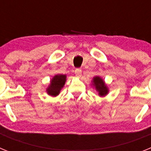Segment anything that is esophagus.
Here are the masks:
<instances>
[{
  "label": "esophagus",
  "instance_id": "34e87169",
  "mask_svg": "<svg viewBox=\"0 0 151 151\" xmlns=\"http://www.w3.org/2000/svg\"><path fill=\"white\" fill-rule=\"evenodd\" d=\"M75 75L77 78H80L81 76H82V70L80 69H76L75 70Z\"/></svg>",
  "mask_w": 151,
  "mask_h": 151
}]
</instances>
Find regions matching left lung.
Returning <instances> with one entry per match:
<instances>
[{"label": "left lung", "mask_w": 151, "mask_h": 151, "mask_svg": "<svg viewBox=\"0 0 151 151\" xmlns=\"http://www.w3.org/2000/svg\"><path fill=\"white\" fill-rule=\"evenodd\" d=\"M92 87H94L95 90L98 92L100 97H105L109 93V88L105 83L104 80L100 76H94L91 81Z\"/></svg>", "instance_id": "1"}]
</instances>
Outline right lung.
Here are the masks:
<instances>
[{
	"label": "right lung",
	"instance_id": "add662e5",
	"mask_svg": "<svg viewBox=\"0 0 151 151\" xmlns=\"http://www.w3.org/2000/svg\"><path fill=\"white\" fill-rule=\"evenodd\" d=\"M66 76L63 74L55 75L50 79L49 85L46 89L47 94L51 97H57L60 93V91L66 83Z\"/></svg>",
	"mask_w": 151,
	"mask_h": 151
}]
</instances>
